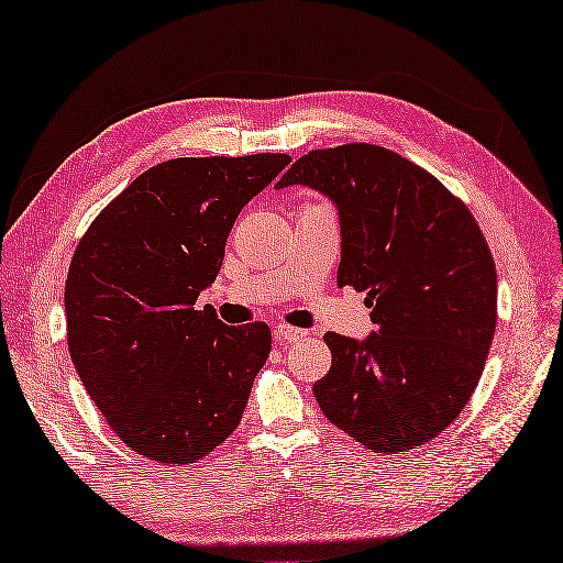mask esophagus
<instances>
[{
	"mask_svg": "<svg viewBox=\"0 0 563 563\" xmlns=\"http://www.w3.org/2000/svg\"><path fill=\"white\" fill-rule=\"evenodd\" d=\"M273 338H275V343H280V345L292 343V341H300V338H306V330L292 328V325H275Z\"/></svg>",
	"mask_w": 563,
	"mask_h": 563,
	"instance_id": "34e87169",
	"label": "esophagus"
}]
</instances>
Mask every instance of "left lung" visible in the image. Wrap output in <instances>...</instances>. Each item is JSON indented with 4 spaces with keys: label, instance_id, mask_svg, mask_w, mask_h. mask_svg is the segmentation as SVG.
I'll return each instance as SVG.
<instances>
[{
    "label": "left lung",
    "instance_id": "obj_1",
    "mask_svg": "<svg viewBox=\"0 0 563 563\" xmlns=\"http://www.w3.org/2000/svg\"><path fill=\"white\" fill-rule=\"evenodd\" d=\"M288 185L335 202L338 285L365 290L378 325L365 341L325 333L320 410L386 456L428 443L468 404L494 341L496 265L476 218L428 169L368 142L302 155Z\"/></svg>",
    "mask_w": 563,
    "mask_h": 563
}]
</instances>
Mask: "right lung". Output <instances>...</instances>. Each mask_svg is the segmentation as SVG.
I'll return each mask as SVG.
<instances>
[{
  "label": "right lung",
  "mask_w": 563,
  "mask_h": 563,
  "mask_svg": "<svg viewBox=\"0 0 563 563\" xmlns=\"http://www.w3.org/2000/svg\"><path fill=\"white\" fill-rule=\"evenodd\" d=\"M288 155L177 157L92 220L65 285L67 345L104 421L140 456L195 463L235 431L271 355L265 323L195 308L235 218Z\"/></svg>",
  "instance_id": "obj_1"
}]
</instances>
